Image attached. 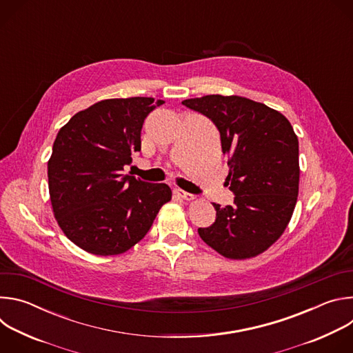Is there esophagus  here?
Here are the masks:
<instances>
[{
    "instance_id": "obj_1",
    "label": "esophagus",
    "mask_w": 353,
    "mask_h": 353,
    "mask_svg": "<svg viewBox=\"0 0 353 353\" xmlns=\"http://www.w3.org/2000/svg\"><path fill=\"white\" fill-rule=\"evenodd\" d=\"M174 194H176L179 198L184 199V201H192V199L195 198L192 194L185 192V191H183V190H180V188H176V190H174Z\"/></svg>"
}]
</instances>
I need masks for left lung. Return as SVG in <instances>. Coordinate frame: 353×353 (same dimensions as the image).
<instances>
[{
	"instance_id": "1",
	"label": "left lung",
	"mask_w": 353,
	"mask_h": 353,
	"mask_svg": "<svg viewBox=\"0 0 353 353\" xmlns=\"http://www.w3.org/2000/svg\"><path fill=\"white\" fill-rule=\"evenodd\" d=\"M207 116L228 155L226 183L233 205L214 204L216 219L198 234L226 259L245 260L271 247L285 232L299 194V141L289 120L241 96L207 94L181 102Z\"/></svg>"
}]
</instances>
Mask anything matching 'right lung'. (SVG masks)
Instances as JSON below:
<instances>
[{"label":"right lung","mask_w":353,"mask_h":353,"mask_svg":"<svg viewBox=\"0 0 353 353\" xmlns=\"http://www.w3.org/2000/svg\"><path fill=\"white\" fill-rule=\"evenodd\" d=\"M163 100L106 99L60 128L47 163L50 201L59 226L94 256H117L135 245L172 199L168 184L124 174L141 150L143 120Z\"/></svg>","instance_id":"1"}]
</instances>
